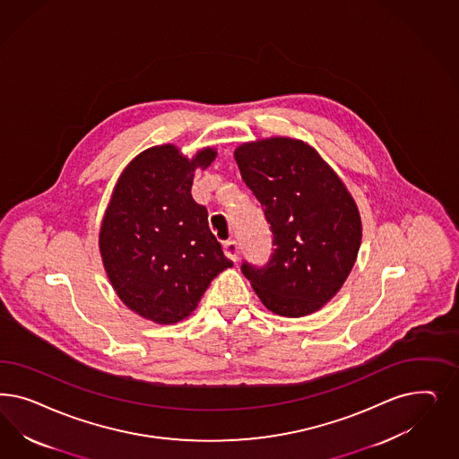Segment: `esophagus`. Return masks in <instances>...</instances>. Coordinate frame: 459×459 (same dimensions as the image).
Here are the masks:
<instances>
[{"instance_id":"obj_1","label":"esophagus","mask_w":459,"mask_h":459,"mask_svg":"<svg viewBox=\"0 0 459 459\" xmlns=\"http://www.w3.org/2000/svg\"><path fill=\"white\" fill-rule=\"evenodd\" d=\"M222 252H224V255H226L230 260L237 262L238 256H239V247H238L237 241H235V239H228V241H224V245H222Z\"/></svg>"}]
</instances>
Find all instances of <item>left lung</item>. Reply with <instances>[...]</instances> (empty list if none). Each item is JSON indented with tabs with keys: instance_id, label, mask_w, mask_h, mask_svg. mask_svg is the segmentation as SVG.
Returning <instances> with one entry per match:
<instances>
[{
	"instance_id": "1",
	"label": "left lung",
	"mask_w": 459,
	"mask_h": 459,
	"mask_svg": "<svg viewBox=\"0 0 459 459\" xmlns=\"http://www.w3.org/2000/svg\"><path fill=\"white\" fill-rule=\"evenodd\" d=\"M273 235L266 265L241 272L268 311L302 317L338 294L355 265L361 220L338 174L307 143L273 136L235 150Z\"/></svg>"
}]
</instances>
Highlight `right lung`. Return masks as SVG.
I'll return each mask as SVG.
<instances>
[{
	"instance_id": "obj_1",
	"label": "right lung",
	"mask_w": 459,
	"mask_h": 459,
	"mask_svg": "<svg viewBox=\"0 0 459 459\" xmlns=\"http://www.w3.org/2000/svg\"><path fill=\"white\" fill-rule=\"evenodd\" d=\"M214 148L184 157L176 145L136 155L119 176L104 212L100 252L126 307L159 325H176L197 307L211 281L233 265L191 195L194 170Z\"/></svg>"
}]
</instances>
